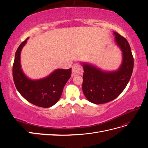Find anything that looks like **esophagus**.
<instances>
[{
  "label": "esophagus",
  "mask_w": 148,
  "mask_h": 148,
  "mask_svg": "<svg viewBox=\"0 0 148 148\" xmlns=\"http://www.w3.org/2000/svg\"><path fill=\"white\" fill-rule=\"evenodd\" d=\"M72 75H82L83 74V68L82 66L78 64H75L73 65L72 67Z\"/></svg>",
  "instance_id": "obj_1"
}]
</instances>
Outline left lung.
Instances as JSON below:
<instances>
[{"mask_svg":"<svg viewBox=\"0 0 148 148\" xmlns=\"http://www.w3.org/2000/svg\"><path fill=\"white\" fill-rule=\"evenodd\" d=\"M115 42L122 52V61L116 70H102L94 64L81 62L84 73L83 92L93 104H101L115 99L120 95L131 78L133 57L127 40L114 31Z\"/></svg>","mask_w":148,"mask_h":148,"instance_id":"obj_1","label":"left lung"}]
</instances>
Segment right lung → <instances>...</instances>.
Wrapping results in <instances>:
<instances>
[{"label":"right lung","instance_id":"1","mask_svg":"<svg viewBox=\"0 0 148 148\" xmlns=\"http://www.w3.org/2000/svg\"><path fill=\"white\" fill-rule=\"evenodd\" d=\"M26 39L16 51L13 66V78L18 91L31 104L50 107L60 98L64 87L71 77V69H56L47 77L33 79L26 76L21 65V52L27 42Z\"/></svg>","mask_w":148,"mask_h":148}]
</instances>
